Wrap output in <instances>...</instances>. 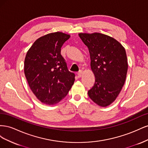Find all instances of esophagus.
<instances>
[{
	"label": "esophagus",
	"instance_id": "34e87169",
	"mask_svg": "<svg viewBox=\"0 0 148 148\" xmlns=\"http://www.w3.org/2000/svg\"><path fill=\"white\" fill-rule=\"evenodd\" d=\"M82 74H83V71H82V70H79V71H78V72L77 73V75H78V76L79 77H81Z\"/></svg>",
	"mask_w": 148,
	"mask_h": 148
}]
</instances>
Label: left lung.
<instances>
[{"label": "left lung", "mask_w": 148, "mask_h": 148, "mask_svg": "<svg viewBox=\"0 0 148 148\" xmlns=\"http://www.w3.org/2000/svg\"><path fill=\"white\" fill-rule=\"evenodd\" d=\"M90 53L95 83L88 96L96 104L106 107L115 100L126 79L128 62L125 48L109 36L99 33H79Z\"/></svg>", "instance_id": "left-lung-1"}]
</instances>
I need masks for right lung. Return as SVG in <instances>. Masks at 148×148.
<instances>
[{"label":"right lung","instance_id":"right-lung-1","mask_svg":"<svg viewBox=\"0 0 148 148\" xmlns=\"http://www.w3.org/2000/svg\"><path fill=\"white\" fill-rule=\"evenodd\" d=\"M70 36L62 32L38 38L26 53L24 72L31 91L47 105H54L67 95L75 82L69 71L61 47Z\"/></svg>","mask_w":148,"mask_h":148}]
</instances>
